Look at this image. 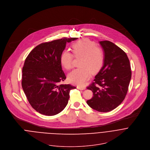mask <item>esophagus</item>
<instances>
[{"instance_id":"obj_1","label":"esophagus","mask_w":150,"mask_h":150,"mask_svg":"<svg viewBox=\"0 0 150 150\" xmlns=\"http://www.w3.org/2000/svg\"><path fill=\"white\" fill-rule=\"evenodd\" d=\"M77 89H79V90H85L86 89V88L85 86H77Z\"/></svg>"}]
</instances>
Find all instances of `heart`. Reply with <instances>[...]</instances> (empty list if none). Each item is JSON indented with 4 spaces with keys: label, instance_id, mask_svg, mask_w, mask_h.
I'll list each match as a JSON object with an SVG mask.
<instances>
[{
    "label": "heart",
    "instance_id": "obj_1",
    "mask_svg": "<svg viewBox=\"0 0 150 150\" xmlns=\"http://www.w3.org/2000/svg\"><path fill=\"white\" fill-rule=\"evenodd\" d=\"M72 50L75 57H81L79 62L81 68L70 72L68 80L74 84L82 85L91 77L92 72H97L102 67L103 52L100 48L96 46L95 42L88 38H83L74 43ZM73 54L68 50L64 51L61 54V64L67 69L73 67Z\"/></svg>",
    "mask_w": 150,
    "mask_h": 150
}]
</instances>
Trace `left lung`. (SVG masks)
I'll list each match as a JSON object with an SVG mask.
<instances>
[{
  "instance_id": "8db88e82",
  "label": "left lung",
  "mask_w": 150,
  "mask_h": 150,
  "mask_svg": "<svg viewBox=\"0 0 150 150\" xmlns=\"http://www.w3.org/2000/svg\"><path fill=\"white\" fill-rule=\"evenodd\" d=\"M104 53L103 65L88 89L93 96L87 104L100 112H110L125 99L132 77L129 59L126 52L109 41H99Z\"/></svg>"
}]
</instances>
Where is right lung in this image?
<instances>
[{"instance_id": "right-lung-1", "label": "right lung", "mask_w": 150, "mask_h": 150, "mask_svg": "<svg viewBox=\"0 0 150 150\" xmlns=\"http://www.w3.org/2000/svg\"><path fill=\"white\" fill-rule=\"evenodd\" d=\"M76 38H62L36 46L27 57L22 69L21 85L32 108L46 116L62 112L68 104L69 92L76 87L59 85L66 79L61 56L67 42Z\"/></svg>"}]
</instances>
